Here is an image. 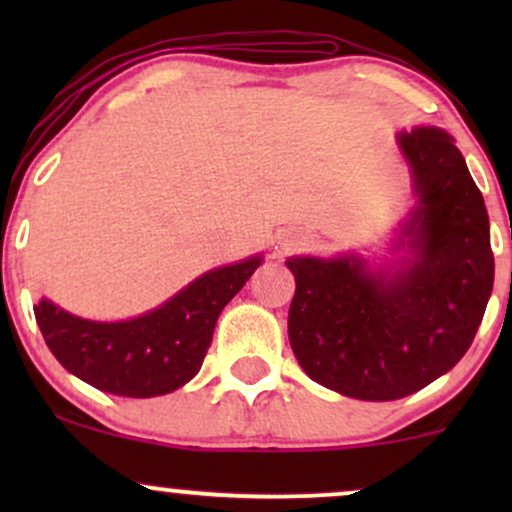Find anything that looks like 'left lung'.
I'll use <instances>...</instances> for the list:
<instances>
[{
  "instance_id": "8db88e82",
  "label": "left lung",
  "mask_w": 512,
  "mask_h": 512,
  "mask_svg": "<svg viewBox=\"0 0 512 512\" xmlns=\"http://www.w3.org/2000/svg\"><path fill=\"white\" fill-rule=\"evenodd\" d=\"M419 204L395 269L358 255L291 257L289 342L315 383L390 402L419 392L467 354L493 289L484 197L455 139L438 127L399 132Z\"/></svg>"
}]
</instances>
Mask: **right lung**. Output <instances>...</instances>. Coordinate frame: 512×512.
Segmentation results:
<instances>
[{
  "label": "right lung",
  "mask_w": 512,
  "mask_h": 512,
  "mask_svg": "<svg viewBox=\"0 0 512 512\" xmlns=\"http://www.w3.org/2000/svg\"><path fill=\"white\" fill-rule=\"evenodd\" d=\"M260 262L255 255L211 269L134 320H84L48 298L33 313L57 361L84 383L120 397L168 395L199 373L221 310Z\"/></svg>",
  "instance_id": "1"
}]
</instances>
